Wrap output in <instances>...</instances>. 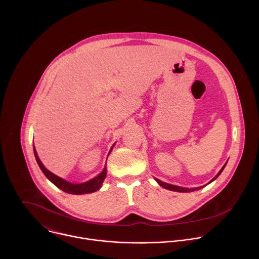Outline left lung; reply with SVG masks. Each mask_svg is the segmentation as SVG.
<instances>
[{
  "instance_id": "obj_1",
  "label": "left lung",
  "mask_w": 259,
  "mask_h": 259,
  "mask_svg": "<svg viewBox=\"0 0 259 259\" xmlns=\"http://www.w3.org/2000/svg\"><path fill=\"white\" fill-rule=\"evenodd\" d=\"M227 165V164H226ZM226 165L221 168V170L218 172V174L210 181V182H212L214 179H216L218 176H219V174L223 172V170L225 169V167H226ZM157 180V182L160 184L161 187H163L164 189H167V190H170V191H174V192H180V193H189V192H194V191H196V190H199V189H201V188H198V189H196V190H194V189H192V190H189V189H184V188H180V187H177V186H172V184H169V183H165V182H163V181H161V180H159V179H156Z\"/></svg>"
}]
</instances>
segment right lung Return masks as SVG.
Returning a JSON list of instances; mask_svg holds the SVG:
<instances>
[{"label":"right lung","instance_id":"1","mask_svg":"<svg viewBox=\"0 0 259 259\" xmlns=\"http://www.w3.org/2000/svg\"><path fill=\"white\" fill-rule=\"evenodd\" d=\"M33 153H34V157L36 162H38V165L40 166L41 170L43 171V173L45 174V176L53 183L55 186L60 189L61 191L67 193V194H73V195H82V194H89V193H93L95 191H98L101 187V184L106 176V167H104V169L102 170V172L97 175L96 177H94L93 179L86 181L84 183H79V184H75V183H70L68 181H65L64 179L56 176L55 174L51 173L50 171H48L44 165L42 164V162L40 161L38 155H36V152L33 147Z\"/></svg>","mask_w":259,"mask_h":259}]
</instances>
